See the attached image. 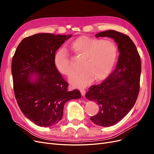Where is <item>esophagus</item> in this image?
<instances>
[{"mask_svg":"<svg viewBox=\"0 0 154 154\" xmlns=\"http://www.w3.org/2000/svg\"><path fill=\"white\" fill-rule=\"evenodd\" d=\"M80 92H81V94L82 96H84L85 95V91L84 89H82L80 91Z\"/></svg>","mask_w":154,"mask_h":154,"instance_id":"1","label":"esophagus"}]
</instances>
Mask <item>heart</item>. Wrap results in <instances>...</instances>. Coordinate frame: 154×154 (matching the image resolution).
<instances>
[{
	"label": "heart",
	"mask_w": 154,
	"mask_h": 154,
	"mask_svg": "<svg viewBox=\"0 0 154 154\" xmlns=\"http://www.w3.org/2000/svg\"><path fill=\"white\" fill-rule=\"evenodd\" d=\"M71 49L77 57L83 58L81 69L69 79L73 87L84 88L93 80H104L111 72L118 54L116 44L109 40H101L82 36L74 40ZM55 67L59 72L71 76L74 72L67 51L61 48L57 51L54 58Z\"/></svg>",
	"instance_id": "1"
}]
</instances>
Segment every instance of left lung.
<instances>
[{
  "mask_svg": "<svg viewBox=\"0 0 154 154\" xmlns=\"http://www.w3.org/2000/svg\"><path fill=\"white\" fill-rule=\"evenodd\" d=\"M95 36L114 39L119 52L114 72L100 84L91 86L85 95L88 100L99 105V112L91 118L92 122L101 127H110L122 120L136 103L139 91L141 58L136 45L127 35L108 30Z\"/></svg>",
  "mask_w": 154,
  "mask_h": 154,
  "instance_id": "8db88e82",
  "label": "left lung"
}]
</instances>
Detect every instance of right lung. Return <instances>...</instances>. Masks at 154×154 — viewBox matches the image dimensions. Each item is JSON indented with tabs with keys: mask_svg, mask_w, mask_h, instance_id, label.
I'll list each match as a JSON object with an SVG mask.
<instances>
[{
	"mask_svg": "<svg viewBox=\"0 0 154 154\" xmlns=\"http://www.w3.org/2000/svg\"><path fill=\"white\" fill-rule=\"evenodd\" d=\"M71 36L38 33L26 37L13 57L11 73L17 103L26 117L40 127L58 123L65 103L81 97L78 90L68 91V83L54 62L56 51Z\"/></svg>",
	"mask_w": 154,
	"mask_h": 154,
	"instance_id": "add662e5",
	"label": "right lung"
}]
</instances>
